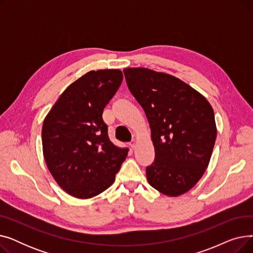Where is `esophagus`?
Instances as JSON below:
<instances>
[{
    "label": "esophagus",
    "mask_w": 253,
    "mask_h": 253,
    "mask_svg": "<svg viewBox=\"0 0 253 253\" xmlns=\"http://www.w3.org/2000/svg\"><path fill=\"white\" fill-rule=\"evenodd\" d=\"M130 147H131L132 150H134L135 147H136V141H135V140H132V141L130 142Z\"/></svg>",
    "instance_id": "obj_1"
}]
</instances>
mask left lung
Wrapping results in <instances>:
<instances>
[{
    "mask_svg": "<svg viewBox=\"0 0 253 253\" xmlns=\"http://www.w3.org/2000/svg\"><path fill=\"white\" fill-rule=\"evenodd\" d=\"M124 75L151 127L155 160L147 167L154 189L177 197L203 176L216 139L214 112L208 100L180 79L145 68Z\"/></svg>",
    "mask_w": 253,
    "mask_h": 253,
    "instance_id": "8db88e82",
    "label": "left lung"
}]
</instances>
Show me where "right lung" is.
<instances>
[{
    "label": "right lung",
    "instance_id": "add662e5",
    "mask_svg": "<svg viewBox=\"0 0 253 253\" xmlns=\"http://www.w3.org/2000/svg\"><path fill=\"white\" fill-rule=\"evenodd\" d=\"M123 81L120 70L90 71L72 83L42 127L45 162L59 187L78 199L105 191L128 155L110 141L102 120L105 105Z\"/></svg>",
    "mask_w": 253,
    "mask_h": 253
}]
</instances>
